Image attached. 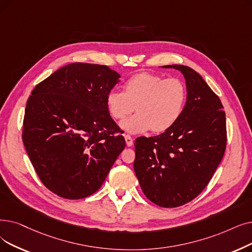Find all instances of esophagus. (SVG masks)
Here are the masks:
<instances>
[{
    "mask_svg": "<svg viewBox=\"0 0 252 252\" xmlns=\"http://www.w3.org/2000/svg\"><path fill=\"white\" fill-rule=\"evenodd\" d=\"M125 140H126V145L128 147L133 146V139H132V137H130L129 135H126L125 136Z\"/></svg>",
    "mask_w": 252,
    "mask_h": 252,
    "instance_id": "1",
    "label": "esophagus"
}]
</instances>
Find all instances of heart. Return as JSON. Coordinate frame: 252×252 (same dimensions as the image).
Here are the masks:
<instances>
[{"label":"heart","instance_id":"heart-1","mask_svg":"<svg viewBox=\"0 0 252 252\" xmlns=\"http://www.w3.org/2000/svg\"><path fill=\"white\" fill-rule=\"evenodd\" d=\"M187 101V90L177 78L165 79L152 73H138L124 84V93L111 91L107 95L109 113L114 119H124L120 127L129 134L151 129L162 133L171 128L181 116Z\"/></svg>","mask_w":252,"mask_h":252}]
</instances>
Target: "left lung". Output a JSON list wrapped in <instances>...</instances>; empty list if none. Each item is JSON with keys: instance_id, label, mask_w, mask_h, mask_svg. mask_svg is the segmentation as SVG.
<instances>
[{"instance_id": "1", "label": "left lung", "mask_w": 252, "mask_h": 252, "mask_svg": "<svg viewBox=\"0 0 252 252\" xmlns=\"http://www.w3.org/2000/svg\"><path fill=\"white\" fill-rule=\"evenodd\" d=\"M181 72L187 103L171 128L135 140L134 170L146 198L165 208L198 196L211 180L226 145L223 106L202 76L188 65L168 64Z\"/></svg>"}]
</instances>
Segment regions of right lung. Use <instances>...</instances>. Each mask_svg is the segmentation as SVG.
Listing matches in <instances>:
<instances>
[{"label": "right lung", "instance_id": "obj_1", "mask_svg": "<svg viewBox=\"0 0 252 252\" xmlns=\"http://www.w3.org/2000/svg\"><path fill=\"white\" fill-rule=\"evenodd\" d=\"M119 77L107 65L73 63L29 97L24 144L42 183L62 198L94 193L126 147L106 102Z\"/></svg>", "mask_w": 252, "mask_h": 252}]
</instances>
